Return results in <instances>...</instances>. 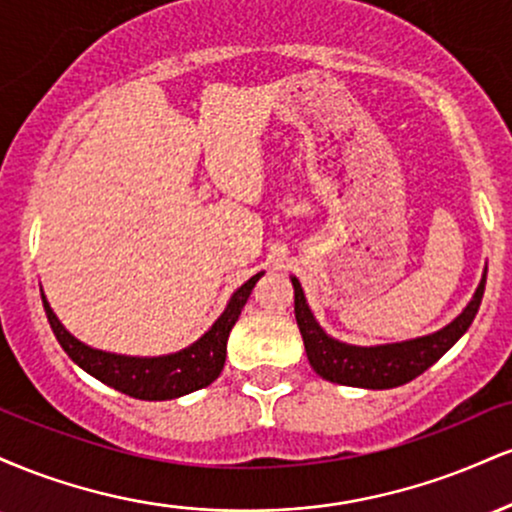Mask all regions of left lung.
Listing matches in <instances>:
<instances>
[{"mask_svg":"<svg viewBox=\"0 0 512 512\" xmlns=\"http://www.w3.org/2000/svg\"><path fill=\"white\" fill-rule=\"evenodd\" d=\"M291 281L298 330H301L305 354H308V361L315 368V373L320 378L330 380V383L368 387V390H390V387H399L419 378L469 330L481 305V296H484L486 272L481 276V284L472 301L448 327H443L436 334H428V337L385 346H351L327 337L315 322L313 313H310L296 276Z\"/></svg>","mask_w":512,"mask_h":512,"instance_id":"left-lung-1","label":"left lung"}]
</instances>
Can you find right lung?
I'll list each match as a JSON object with an SVG mask.
<instances>
[{
    "label": "right lung",
    "mask_w": 512,
    "mask_h": 512,
    "mask_svg": "<svg viewBox=\"0 0 512 512\" xmlns=\"http://www.w3.org/2000/svg\"><path fill=\"white\" fill-rule=\"evenodd\" d=\"M260 274L252 276L245 281L240 289L233 293L231 303L223 310V315L214 322V327L204 334L199 342H195L187 349L178 351L170 356L158 358H132V356H117L108 354V351L91 349V346L81 344L72 334L62 327L52 308L45 301V315H48L52 332H55L57 342L67 356L72 358L76 366H81L88 375H93L101 383L115 387L122 395H129L134 399H146V402H163V399H175L190 392L202 390L214 383L226 363V342L231 334L233 325H236L240 310L248 303L252 289H255Z\"/></svg>",
    "instance_id": "add662e5"
}]
</instances>
